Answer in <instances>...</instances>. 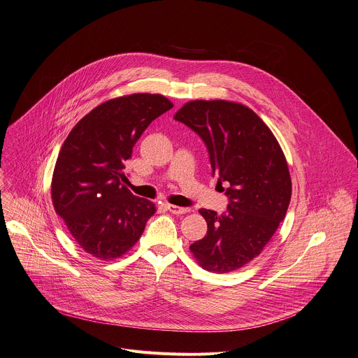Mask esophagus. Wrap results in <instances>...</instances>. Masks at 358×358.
<instances>
[{"label": "esophagus", "mask_w": 358, "mask_h": 358, "mask_svg": "<svg viewBox=\"0 0 358 358\" xmlns=\"http://www.w3.org/2000/svg\"><path fill=\"white\" fill-rule=\"evenodd\" d=\"M167 210L173 214H187L191 211V208H188V207H180V206H174V204H167Z\"/></svg>", "instance_id": "34e87169"}]
</instances>
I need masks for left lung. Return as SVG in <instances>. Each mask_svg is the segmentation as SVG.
Listing matches in <instances>:
<instances>
[{"label": "left lung", "mask_w": 358, "mask_h": 358, "mask_svg": "<svg viewBox=\"0 0 358 358\" xmlns=\"http://www.w3.org/2000/svg\"><path fill=\"white\" fill-rule=\"evenodd\" d=\"M174 120L204 141L217 187L229 198L221 215L199 210L207 234L189 250L203 269L234 272L261 254L285 217L291 200L287 160L271 129L243 104L194 100Z\"/></svg>", "instance_id": "obj_1"}]
</instances>
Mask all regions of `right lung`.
I'll list each match as a JSON object with an SVG mask.
<instances>
[{
    "label": "right lung",
    "mask_w": 358,
    "mask_h": 358,
    "mask_svg": "<svg viewBox=\"0 0 358 358\" xmlns=\"http://www.w3.org/2000/svg\"><path fill=\"white\" fill-rule=\"evenodd\" d=\"M173 108L162 94L108 100L73 127L55 164L52 201L87 254L110 261L141 238L155 204L134 196L120 180L124 162L150 123Z\"/></svg>",
    "instance_id": "add662e5"
}]
</instances>
